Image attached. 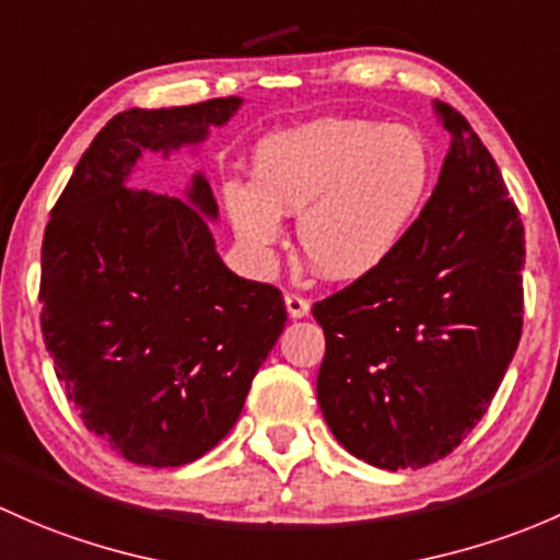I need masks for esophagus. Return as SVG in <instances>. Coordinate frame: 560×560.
Segmentation results:
<instances>
[{
	"label": "esophagus",
	"instance_id": "obj_1",
	"mask_svg": "<svg viewBox=\"0 0 560 560\" xmlns=\"http://www.w3.org/2000/svg\"><path fill=\"white\" fill-rule=\"evenodd\" d=\"M285 310L291 318H304V315H310V302L299 293H285Z\"/></svg>",
	"mask_w": 560,
	"mask_h": 560
}]
</instances>
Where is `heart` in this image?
<instances>
[{
    "label": "heart",
    "instance_id": "b5f03b06",
    "mask_svg": "<svg viewBox=\"0 0 560 560\" xmlns=\"http://www.w3.org/2000/svg\"><path fill=\"white\" fill-rule=\"evenodd\" d=\"M253 175L256 186L223 191L242 245L267 253L280 240V215H299L310 267L326 280H359L394 256L423 210L434 153L409 126L326 115L267 137Z\"/></svg>",
    "mask_w": 560,
    "mask_h": 560
}]
</instances>
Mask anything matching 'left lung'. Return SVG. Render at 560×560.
<instances>
[{"label": "left lung", "mask_w": 560, "mask_h": 560, "mask_svg": "<svg viewBox=\"0 0 560 560\" xmlns=\"http://www.w3.org/2000/svg\"><path fill=\"white\" fill-rule=\"evenodd\" d=\"M394 256L313 304L326 337L318 405L339 445L380 469H420L466 440L523 331L526 234L469 120Z\"/></svg>", "instance_id": "left-lung-1"}]
</instances>
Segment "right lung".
I'll use <instances>...</instances> for the list:
<instances>
[{"label": "right lung", "mask_w": 560, "mask_h": 560, "mask_svg": "<svg viewBox=\"0 0 560 560\" xmlns=\"http://www.w3.org/2000/svg\"><path fill=\"white\" fill-rule=\"evenodd\" d=\"M240 105L118 113L45 226V348L85 429L131 464L183 466L212 451L288 320L278 288L237 278L218 256L201 172L186 199L129 186L142 153L199 145Z\"/></svg>", "instance_id": "1"}]
</instances>
